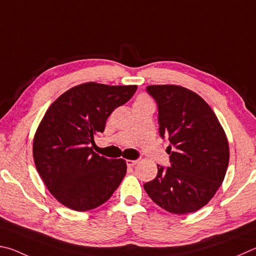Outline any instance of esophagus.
Instances as JSON below:
<instances>
[{
	"label": "esophagus",
	"mask_w": 256,
	"mask_h": 256,
	"mask_svg": "<svg viewBox=\"0 0 256 256\" xmlns=\"http://www.w3.org/2000/svg\"><path fill=\"white\" fill-rule=\"evenodd\" d=\"M138 163V160H127V165L128 166H130V168H132V166H135V165Z\"/></svg>",
	"instance_id": "esophagus-1"
}]
</instances>
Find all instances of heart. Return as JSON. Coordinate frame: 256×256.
Here are the masks:
<instances>
[{
    "mask_svg": "<svg viewBox=\"0 0 256 256\" xmlns=\"http://www.w3.org/2000/svg\"><path fill=\"white\" fill-rule=\"evenodd\" d=\"M147 100H150V98H147V96H142L138 98L137 101H147Z\"/></svg>",
    "mask_w": 256,
    "mask_h": 256,
    "instance_id": "obj_1",
    "label": "heart"
}]
</instances>
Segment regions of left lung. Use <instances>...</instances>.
<instances>
[{"label":"left lung","mask_w":256,"mask_h":256,"mask_svg":"<svg viewBox=\"0 0 256 256\" xmlns=\"http://www.w3.org/2000/svg\"><path fill=\"white\" fill-rule=\"evenodd\" d=\"M158 106L160 134L168 138L171 168L158 165L153 181L144 184L150 198L176 214L207 204L225 178L230 145L212 108L196 92L180 85H150Z\"/></svg>","instance_id":"8db88e82"}]
</instances>
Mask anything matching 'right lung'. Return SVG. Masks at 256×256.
Here are the masks:
<instances>
[{"label": "right lung", "instance_id": "1", "mask_svg": "<svg viewBox=\"0 0 256 256\" xmlns=\"http://www.w3.org/2000/svg\"><path fill=\"white\" fill-rule=\"evenodd\" d=\"M137 85L88 82L67 90L48 108L34 137V160L54 198L88 212L114 194L127 172L122 158L94 153L90 142L103 132L108 116L124 104Z\"/></svg>", "mask_w": 256, "mask_h": 256}]
</instances>
